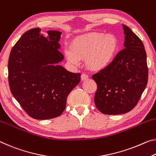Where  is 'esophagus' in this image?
Returning <instances> with one entry per match:
<instances>
[{
  "label": "esophagus",
  "mask_w": 156,
  "mask_h": 156,
  "mask_svg": "<svg viewBox=\"0 0 156 156\" xmlns=\"http://www.w3.org/2000/svg\"><path fill=\"white\" fill-rule=\"evenodd\" d=\"M88 78L89 76L86 73H83L82 75H81V80H86L87 79H88Z\"/></svg>",
  "instance_id": "34e87169"
}]
</instances>
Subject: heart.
Segmentation results:
<instances>
[{
	"instance_id": "1",
	"label": "heart",
	"mask_w": 156,
	"mask_h": 156,
	"mask_svg": "<svg viewBox=\"0 0 156 156\" xmlns=\"http://www.w3.org/2000/svg\"><path fill=\"white\" fill-rule=\"evenodd\" d=\"M117 46V40L113 35L94 33L74 40L72 47H65L64 53L73 65H79L82 60L87 59L89 67L101 70L110 65Z\"/></svg>"
}]
</instances>
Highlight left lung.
<instances>
[{"mask_svg":"<svg viewBox=\"0 0 156 156\" xmlns=\"http://www.w3.org/2000/svg\"><path fill=\"white\" fill-rule=\"evenodd\" d=\"M124 48L107 67L92 76L97 85L96 107L105 115H121L132 110L148 81L144 44L128 26L122 25Z\"/></svg>","mask_w":156,"mask_h":156,"instance_id":"8db88e82","label":"left lung"}]
</instances>
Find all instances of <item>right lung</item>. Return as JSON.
I'll return each instance as SVG.
<instances>
[{
    "mask_svg": "<svg viewBox=\"0 0 156 156\" xmlns=\"http://www.w3.org/2000/svg\"><path fill=\"white\" fill-rule=\"evenodd\" d=\"M47 36L35 28L26 32L10 52L8 80L10 91L26 113L35 119L59 117L66 98L80 81L59 65L65 57L59 49L62 33L48 30Z\"/></svg>",
    "mask_w": 156,
    "mask_h": 156,
    "instance_id": "right-lung-1",
    "label": "right lung"
}]
</instances>
